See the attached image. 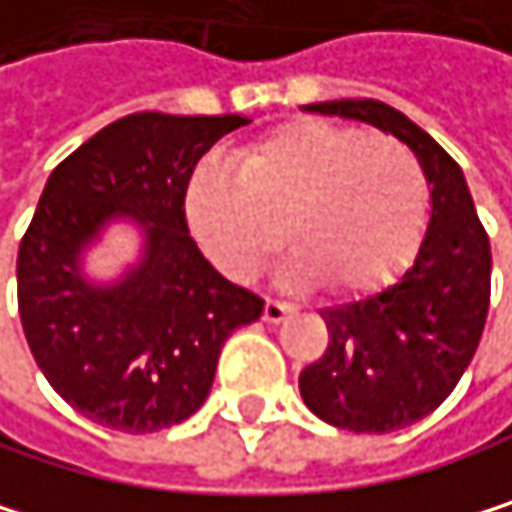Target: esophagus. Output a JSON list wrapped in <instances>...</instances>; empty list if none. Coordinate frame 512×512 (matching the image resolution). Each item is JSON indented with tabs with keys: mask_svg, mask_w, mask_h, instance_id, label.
<instances>
[{
	"mask_svg": "<svg viewBox=\"0 0 512 512\" xmlns=\"http://www.w3.org/2000/svg\"><path fill=\"white\" fill-rule=\"evenodd\" d=\"M296 308L293 305H287V302H277V299H268L265 302V311H262V320L265 323H280L287 314H293Z\"/></svg>",
	"mask_w": 512,
	"mask_h": 512,
	"instance_id": "1",
	"label": "esophagus"
}]
</instances>
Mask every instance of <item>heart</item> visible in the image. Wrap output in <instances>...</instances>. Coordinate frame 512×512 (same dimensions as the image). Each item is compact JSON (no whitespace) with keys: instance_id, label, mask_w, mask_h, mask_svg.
<instances>
[{"instance_id":"heart-1","label":"heart","mask_w":512,"mask_h":512,"mask_svg":"<svg viewBox=\"0 0 512 512\" xmlns=\"http://www.w3.org/2000/svg\"><path fill=\"white\" fill-rule=\"evenodd\" d=\"M183 207L225 277L253 280L287 238L296 277L354 296L385 287L412 259L427 183L403 143L305 118L247 143L235 173L201 164Z\"/></svg>"}]
</instances>
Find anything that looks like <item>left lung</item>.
<instances>
[{"instance_id": "8db88e82", "label": "left lung", "mask_w": 512, "mask_h": 512, "mask_svg": "<svg viewBox=\"0 0 512 512\" xmlns=\"http://www.w3.org/2000/svg\"><path fill=\"white\" fill-rule=\"evenodd\" d=\"M305 112L366 121L406 143L430 186V222L412 265L391 287L323 308L329 345L302 369L299 394L326 424L391 433L437 409L482 339L492 247L455 158L381 100H329Z\"/></svg>"}]
</instances>
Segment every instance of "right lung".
I'll use <instances>...</instances> for the list:
<instances>
[{
	"label": "right lung",
	"mask_w": 512,
	"mask_h": 512,
	"mask_svg": "<svg viewBox=\"0 0 512 512\" xmlns=\"http://www.w3.org/2000/svg\"><path fill=\"white\" fill-rule=\"evenodd\" d=\"M244 124L134 112L51 170L17 250V308L48 385L94 424L149 433L186 421L213 388L225 339L259 320L265 302L201 256L183 207L201 155ZM112 221L138 228L141 259L91 281L84 250Z\"/></svg>",
	"instance_id": "1"
}]
</instances>
